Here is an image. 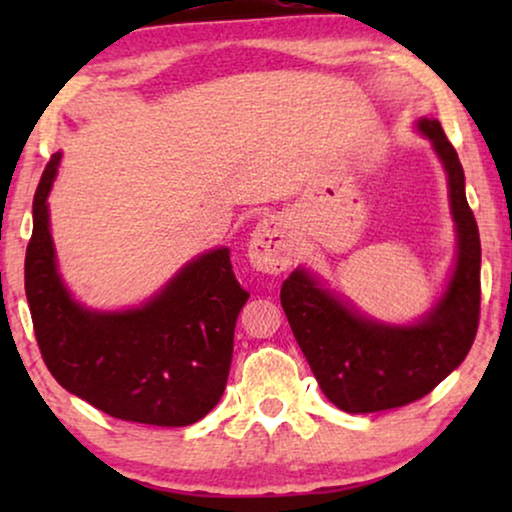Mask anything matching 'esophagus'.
I'll list each match as a JSON object with an SVG mask.
<instances>
[{
  "label": "esophagus",
  "mask_w": 512,
  "mask_h": 512,
  "mask_svg": "<svg viewBox=\"0 0 512 512\" xmlns=\"http://www.w3.org/2000/svg\"><path fill=\"white\" fill-rule=\"evenodd\" d=\"M293 237L286 230L284 221L268 216L254 228L249 237V261L256 270L279 275L291 265Z\"/></svg>",
  "instance_id": "esophagus-1"
}]
</instances>
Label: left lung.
<instances>
[{
	"instance_id": "8db88e82",
	"label": "left lung",
	"mask_w": 512,
	"mask_h": 512,
	"mask_svg": "<svg viewBox=\"0 0 512 512\" xmlns=\"http://www.w3.org/2000/svg\"><path fill=\"white\" fill-rule=\"evenodd\" d=\"M415 128L447 174L457 256L445 291L412 324L373 319L314 272L296 268L282 284V307L328 401L345 412L401 408L438 387L466 359L480 319V233L466 202L464 167L436 118Z\"/></svg>"
}]
</instances>
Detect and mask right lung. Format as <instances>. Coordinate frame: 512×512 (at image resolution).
Wrapping results in <instances>:
<instances>
[{
    "label": "right lung",
    "instance_id": "add662e5",
    "mask_svg": "<svg viewBox=\"0 0 512 512\" xmlns=\"http://www.w3.org/2000/svg\"><path fill=\"white\" fill-rule=\"evenodd\" d=\"M62 151L34 193L25 296L48 370L69 394L116 419L151 426L200 422L226 389L237 314L249 293L228 247L188 261L163 289L128 310L81 305L58 270L48 193Z\"/></svg>",
    "mask_w": 512,
    "mask_h": 512
}]
</instances>
